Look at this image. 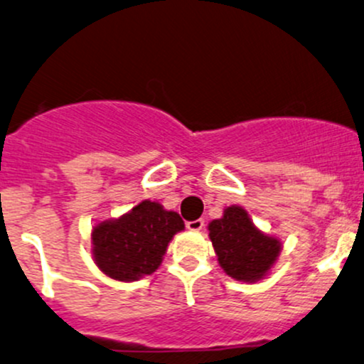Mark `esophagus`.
Returning a JSON list of instances; mask_svg holds the SVG:
<instances>
[{
	"mask_svg": "<svg viewBox=\"0 0 364 364\" xmlns=\"http://www.w3.org/2000/svg\"><path fill=\"white\" fill-rule=\"evenodd\" d=\"M187 225V228H189V230H193V232H199V230H203V227H204V220H194V222H187L186 223Z\"/></svg>",
	"mask_w": 364,
	"mask_h": 364,
	"instance_id": "esophagus-1",
	"label": "esophagus"
}]
</instances>
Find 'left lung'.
Listing matches in <instances>:
<instances>
[{"label": "left lung", "mask_w": 364, "mask_h": 364, "mask_svg": "<svg viewBox=\"0 0 364 364\" xmlns=\"http://www.w3.org/2000/svg\"><path fill=\"white\" fill-rule=\"evenodd\" d=\"M208 232L220 267L234 280L246 284L263 280L280 256L279 237L261 232L239 204L227 206L222 218L211 220Z\"/></svg>", "instance_id": "8db88e82"}]
</instances>
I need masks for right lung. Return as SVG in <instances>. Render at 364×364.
I'll return each instance as SVG.
<instances>
[{
  "label": "right lung",
  "mask_w": 364,
  "mask_h": 364,
  "mask_svg": "<svg viewBox=\"0 0 364 364\" xmlns=\"http://www.w3.org/2000/svg\"><path fill=\"white\" fill-rule=\"evenodd\" d=\"M183 228L178 213L144 199L118 218L92 227V259L109 279L136 282L160 268L170 240Z\"/></svg>",
  "instance_id": "obj_1"
}]
</instances>
